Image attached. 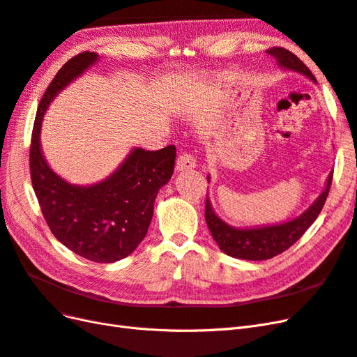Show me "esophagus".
Listing matches in <instances>:
<instances>
[{
  "instance_id": "34e87169",
  "label": "esophagus",
  "mask_w": 357,
  "mask_h": 357,
  "mask_svg": "<svg viewBox=\"0 0 357 357\" xmlns=\"http://www.w3.org/2000/svg\"><path fill=\"white\" fill-rule=\"evenodd\" d=\"M197 167V159L193 158L190 153H181L177 158V164H176V169L177 171H188Z\"/></svg>"
}]
</instances>
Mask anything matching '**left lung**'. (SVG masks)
Masks as SVG:
<instances>
[{
  "label": "left lung",
  "instance_id": "8db88e82",
  "mask_svg": "<svg viewBox=\"0 0 357 357\" xmlns=\"http://www.w3.org/2000/svg\"><path fill=\"white\" fill-rule=\"evenodd\" d=\"M266 53L275 59L280 68L299 73L316 83L314 75L307 68L305 63L291 52L283 47H273L266 50ZM207 180L210 183V176H207ZM331 183L332 171L326 178L325 189L321 190L316 201L304 213L282 223L262 225L255 226V228H235L215 214L208 197L205 199V222H207L214 241L218 243L223 253L236 259H245V261H265V259H271L287 250L314 223L328 198Z\"/></svg>",
  "mask_w": 357,
  "mask_h": 357
}]
</instances>
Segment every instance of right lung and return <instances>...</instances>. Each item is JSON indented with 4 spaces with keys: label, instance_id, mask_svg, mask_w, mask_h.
I'll return each mask as SVG.
<instances>
[{
    "label": "right lung",
    "instance_id": "obj_1",
    "mask_svg": "<svg viewBox=\"0 0 357 357\" xmlns=\"http://www.w3.org/2000/svg\"><path fill=\"white\" fill-rule=\"evenodd\" d=\"M98 61L93 52L79 53L50 82L36 116L29 167L32 188L56 240L89 261L113 264L144 240L158 192L174 172L176 146L155 152L134 147L109 177L86 186L73 185L49 167L40 143L43 119L56 95Z\"/></svg>",
    "mask_w": 357,
    "mask_h": 357
}]
</instances>
